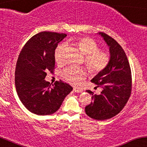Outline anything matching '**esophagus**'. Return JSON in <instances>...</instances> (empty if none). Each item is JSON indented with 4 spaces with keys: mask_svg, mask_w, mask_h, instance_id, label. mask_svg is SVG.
Masks as SVG:
<instances>
[{
    "mask_svg": "<svg viewBox=\"0 0 147 147\" xmlns=\"http://www.w3.org/2000/svg\"><path fill=\"white\" fill-rule=\"evenodd\" d=\"M74 91L76 92V93H80V92H82L81 90H80V89H78V88H76V87H74Z\"/></svg>",
    "mask_w": 147,
    "mask_h": 147,
    "instance_id": "1",
    "label": "esophagus"
}]
</instances>
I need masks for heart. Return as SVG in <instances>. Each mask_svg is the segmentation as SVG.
<instances>
[{"label": "heart", "instance_id": "b5f03b06", "mask_svg": "<svg viewBox=\"0 0 147 147\" xmlns=\"http://www.w3.org/2000/svg\"><path fill=\"white\" fill-rule=\"evenodd\" d=\"M77 45L85 54V63L94 74L101 73L108 67L110 62L109 53L103 49H99V44L94 39L89 37H81L76 42ZM65 44H60L55 51V59L57 63H63V50ZM87 71L83 68L70 67L62 73V76L67 82L78 85L87 76Z\"/></svg>", "mask_w": 147, "mask_h": 147}]
</instances>
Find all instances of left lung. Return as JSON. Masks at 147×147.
Listing matches in <instances>:
<instances>
[{
    "label": "left lung",
    "mask_w": 147,
    "mask_h": 147,
    "mask_svg": "<svg viewBox=\"0 0 147 147\" xmlns=\"http://www.w3.org/2000/svg\"><path fill=\"white\" fill-rule=\"evenodd\" d=\"M99 34L110 47V62L103 71L91 80L103 89L100 94L86 90L92 95V101L86 105L85 113L94 119L105 120L116 116L126 105L131 94L132 76L122 47L108 34Z\"/></svg>",
    "instance_id": "8db88e82"
}]
</instances>
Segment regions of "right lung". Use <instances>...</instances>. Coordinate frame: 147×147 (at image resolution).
<instances>
[{
	"instance_id": "add662e5",
	"label": "right lung",
	"mask_w": 147,
	"mask_h": 147,
	"mask_svg": "<svg viewBox=\"0 0 147 147\" xmlns=\"http://www.w3.org/2000/svg\"><path fill=\"white\" fill-rule=\"evenodd\" d=\"M67 34L41 32L26 43L15 69V86L19 99L31 113L49 115L55 113L73 88L62 81L53 87L44 78L55 70V51Z\"/></svg>"
}]
</instances>
